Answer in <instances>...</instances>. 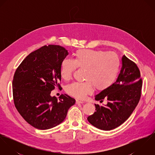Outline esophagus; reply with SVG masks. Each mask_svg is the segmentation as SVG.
Masks as SVG:
<instances>
[{"mask_svg": "<svg viewBox=\"0 0 155 155\" xmlns=\"http://www.w3.org/2000/svg\"><path fill=\"white\" fill-rule=\"evenodd\" d=\"M76 104H79V103H81V104H83V103H84V101H81V100H76Z\"/></svg>", "mask_w": 155, "mask_h": 155, "instance_id": "1", "label": "esophagus"}]
</instances>
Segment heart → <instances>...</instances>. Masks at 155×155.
Instances as JSON below:
<instances>
[{"instance_id": "b5f03b06", "label": "heart", "mask_w": 155, "mask_h": 155, "mask_svg": "<svg viewBox=\"0 0 155 155\" xmlns=\"http://www.w3.org/2000/svg\"><path fill=\"white\" fill-rule=\"evenodd\" d=\"M76 67L86 69L84 82H73L67 87L68 94L79 98H84L93 88L103 91L115 82L120 71V61L114 52L102 50L80 49L76 52L73 60L64 59L61 64L60 75L69 80Z\"/></svg>"}]
</instances>
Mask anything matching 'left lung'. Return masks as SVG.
Returning a JSON list of instances; mask_svg holds the SVG:
<instances>
[{"instance_id":"1","label":"left lung","mask_w":155,"mask_h":155,"mask_svg":"<svg viewBox=\"0 0 155 155\" xmlns=\"http://www.w3.org/2000/svg\"><path fill=\"white\" fill-rule=\"evenodd\" d=\"M122 62L115 82L94 96L97 101L107 99V103L95 104L96 111L87 117L92 125L101 130L110 131L122 124L131 116L141 97L142 81L138 67L125 55Z\"/></svg>"}]
</instances>
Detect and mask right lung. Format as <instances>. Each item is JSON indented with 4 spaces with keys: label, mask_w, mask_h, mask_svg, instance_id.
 <instances>
[{
    "label": "right lung",
    "mask_w": 155,
    "mask_h": 155,
    "mask_svg": "<svg viewBox=\"0 0 155 155\" xmlns=\"http://www.w3.org/2000/svg\"><path fill=\"white\" fill-rule=\"evenodd\" d=\"M68 54L59 45H45L31 52L17 69L12 81L15 107L24 120L39 130L62 123L76 100L67 94L51 95L60 87L61 62Z\"/></svg>",
    "instance_id": "right-lung-1"
}]
</instances>
